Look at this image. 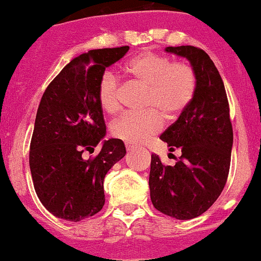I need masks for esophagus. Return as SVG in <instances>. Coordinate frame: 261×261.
<instances>
[{
    "label": "esophagus",
    "instance_id": "esophagus-1",
    "mask_svg": "<svg viewBox=\"0 0 261 261\" xmlns=\"http://www.w3.org/2000/svg\"><path fill=\"white\" fill-rule=\"evenodd\" d=\"M125 148H127L128 152H130V151H133V149L136 148V147H134L133 144H128V143H127V144H125Z\"/></svg>",
    "mask_w": 261,
    "mask_h": 261
}]
</instances>
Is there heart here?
Instances as JSON below:
<instances>
[{
  "label": "heart",
  "instance_id": "heart-1",
  "mask_svg": "<svg viewBox=\"0 0 261 261\" xmlns=\"http://www.w3.org/2000/svg\"><path fill=\"white\" fill-rule=\"evenodd\" d=\"M124 71L136 84L146 87L143 113H125L112 124V133L127 143H143L164 127V118L176 119L193 101L197 74L190 64L174 62L162 54L144 51L133 57ZM123 87L113 72L101 74L97 84L100 107L108 114L122 108Z\"/></svg>",
  "mask_w": 261,
  "mask_h": 261
}]
</instances>
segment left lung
<instances>
[{
  "label": "left lung",
  "instance_id": "obj_1",
  "mask_svg": "<svg viewBox=\"0 0 261 261\" xmlns=\"http://www.w3.org/2000/svg\"><path fill=\"white\" fill-rule=\"evenodd\" d=\"M165 50L190 62L197 90L187 110L160 137L170 151L180 149L181 156L174 166H166L159 154H152L149 194L153 207L164 215L192 219L203 215L226 185L233 132L223 81L210 56L192 45Z\"/></svg>",
  "mask_w": 261,
  "mask_h": 261
}]
</instances>
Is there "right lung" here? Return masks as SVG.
I'll return each mask as SVG.
<instances>
[{
	"label": "right lung",
	"mask_w": 261,
	"mask_h": 261,
	"mask_svg": "<svg viewBox=\"0 0 261 261\" xmlns=\"http://www.w3.org/2000/svg\"><path fill=\"white\" fill-rule=\"evenodd\" d=\"M129 46L89 50L72 59L44 91L30 142L29 164L34 189L56 217L79 222L102 210L104 179L125 156L122 139L102 141L107 133L97 84L105 68L119 61Z\"/></svg>",
	"instance_id": "right-lung-1"
}]
</instances>
